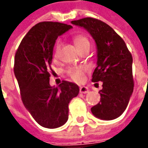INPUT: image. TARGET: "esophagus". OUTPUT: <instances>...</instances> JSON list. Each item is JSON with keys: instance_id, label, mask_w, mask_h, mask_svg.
I'll return each instance as SVG.
<instances>
[{"instance_id": "obj_1", "label": "esophagus", "mask_w": 148, "mask_h": 148, "mask_svg": "<svg viewBox=\"0 0 148 148\" xmlns=\"http://www.w3.org/2000/svg\"><path fill=\"white\" fill-rule=\"evenodd\" d=\"M88 87H85V86H82V87H80V92L81 93H88Z\"/></svg>"}]
</instances>
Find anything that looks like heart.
Masks as SVG:
<instances>
[{
	"mask_svg": "<svg viewBox=\"0 0 148 148\" xmlns=\"http://www.w3.org/2000/svg\"><path fill=\"white\" fill-rule=\"evenodd\" d=\"M74 41L77 48L79 50L85 48V46L90 45V42H89L88 39L84 35H77V36H75L74 38ZM60 46H61V44H60V41H58L56 45V47H55V58H58L59 56H60ZM88 70V68L87 66H71L66 70V73L69 77H71V79L74 80V82H82L84 80V77H85V72H87Z\"/></svg>",
	"mask_w": 148,
	"mask_h": 148,
	"instance_id": "obj_1",
	"label": "heart"
}]
</instances>
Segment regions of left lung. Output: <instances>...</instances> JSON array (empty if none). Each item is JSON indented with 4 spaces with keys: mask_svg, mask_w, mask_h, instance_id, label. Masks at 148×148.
I'll use <instances>...</instances> for the list:
<instances>
[{
    "mask_svg": "<svg viewBox=\"0 0 148 148\" xmlns=\"http://www.w3.org/2000/svg\"><path fill=\"white\" fill-rule=\"evenodd\" d=\"M71 23L86 29L96 44L97 66L92 82H102L103 88L100 101L91 111L102 120L117 119L126 109L133 92L132 55L123 39L103 22L87 17Z\"/></svg>",
    "mask_w": 148,
    "mask_h": 148,
    "instance_id": "left-lung-1",
    "label": "left lung"
}]
</instances>
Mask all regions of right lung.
<instances>
[{
    "label": "right lung",
    "mask_w": 148,
    "mask_h": 148,
    "mask_svg": "<svg viewBox=\"0 0 148 148\" xmlns=\"http://www.w3.org/2000/svg\"><path fill=\"white\" fill-rule=\"evenodd\" d=\"M71 28L57 22L36 24L22 40L15 56L14 73L22 101L35 121L48 129L65 124L69 103L79 92V87L70 82L63 81L57 87L49 84L56 40Z\"/></svg>",
    "instance_id": "right-lung-1"
}]
</instances>
